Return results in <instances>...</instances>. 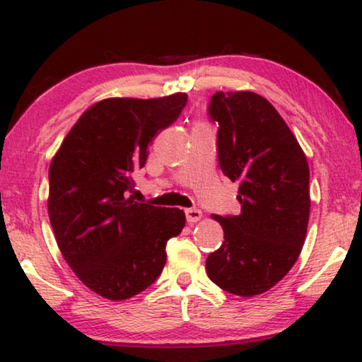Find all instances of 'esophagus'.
I'll list each match as a JSON object with an SVG mask.
<instances>
[{
	"label": "esophagus",
	"mask_w": 362,
	"mask_h": 362,
	"mask_svg": "<svg viewBox=\"0 0 362 362\" xmlns=\"http://www.w3.org/2000/svg\"><path fill=\"white\" fill-rule=\"evenodd\" d=\"M186 221L189 222V224H194V222L201 221L202 217V212L199 209H186Z\"/></svg>",
	"instance_id": "obj_1"
}]
</instances>
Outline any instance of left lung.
I'll return each instance as SVG.
<instances>
[{
  "mask_svg": "<svg viewBox=\"0 0 362 362\" xmlns=\"http://www.w3.org/2000/svg\"><path fill=\"white\" fill-rule=\"evenodd\" d=\"M217 158L239 181V216H212L224 242L206 260L222 290L254 296L288 274L303 247L310 219V168L296 138L274 105L254 92H216Z\"/></svg>",
  "mask_w": 362,
  "mask_h": 362,
  "instance_id": "left-lung-1",
  "label": "left lung"
}]
</instances>
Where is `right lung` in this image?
<instances>
[{"label": "right lung", "instance_id": "1", "mask_svg": "<svg viewBox=\"0 0 362 362\" xmlns=\"http://www.w3.org/2000/svg\"><path fill=\"white\" fill-rule=\"evenodd\" d=\"M185 92L105 98L82 113L49 166V219L64 259L83 285L120 301L146 290L181 234V209L136 202L133 175L148 148L186 107Z\"/></svg>", "mask_w": 362, "mask_h": 362}]
</instances>
